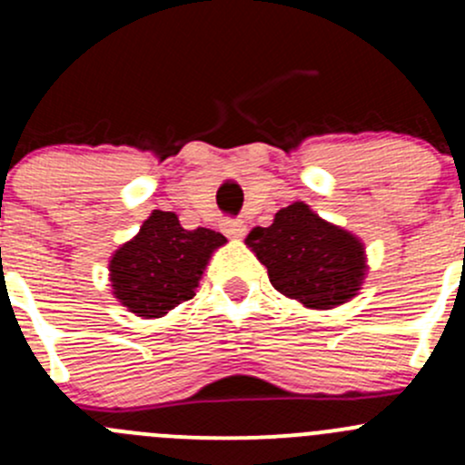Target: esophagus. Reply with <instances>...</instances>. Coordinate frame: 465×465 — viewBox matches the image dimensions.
I'll return each mask as SVG.
<instances>
[{
  "label": "esophagus",
  "instance_id": "34e87169",
  "mask_svg": "<svg viewBox=\"0 0 465 465\" xmlns=\"http://www.w3.org/2000/svg\"><path fill=\"white\" fill-rule=\"evenodd\" d=\"M223 232L227 233L229 238H242L245 236L247 227L241 218H224L223 220Z\"/></svg>",
  "mask_w": 465,
  "mask_h": 465
}]
</instances>
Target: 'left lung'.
Returning <instances> with one entry per match:
<instances>
[{
  "mask_svg": "<svg viewBox=\"0 0 465 465\" xmlns=\"http://www.w3.org/2000/svg\"><path fill=\"white\" fill-rule=\"evenodd\" d=\"M245 242L267 267L270 283L306 308L349 302L367 272L362 242L303 203L281 209L270 227H254Z\"/></svg>",
  "mask_w": 465,
  "mask_h": 465,
  "instance_id": "left-lung-1",
  "label": "left lung"
}]
</instances>
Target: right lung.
<instances>
[{
  "instance_id": "1",
  "label": "right lung",
  "mask_w": 465,
  "mask_h": 465,
  "mask_svg": "<svg viewBox=\"0 0 465 465\" xmlns=\"http://www.w3.org/2000/svg\"><path fill=\"white\" fill-rule=\"evenodd\" d=\"M227 238L213 229H184L173 211H153L137 236L114 252V297L139 317H162L198 288L206 261Z\"/></svg>"
}]
</instances>
